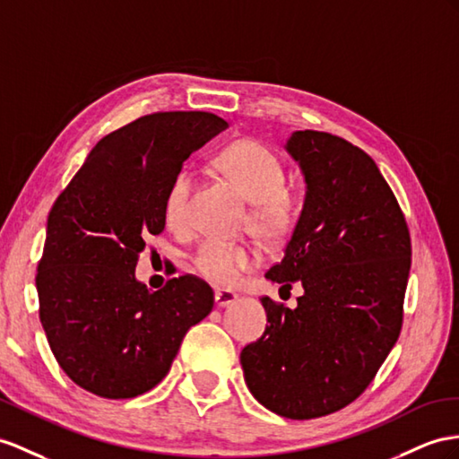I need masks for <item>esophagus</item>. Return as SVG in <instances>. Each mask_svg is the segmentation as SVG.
I'll return each mask as SVG.
<instances>
[{
    "mask_svg": "<svg viewBox=\"0 0 459 459\" xmlns=\"http://www.w3.org/2000/svg\"><path fill=\"white\" fill-rule=\"evenodd\" d=\"M237 299H238L237 292H232V290H229V289H217V290H215V302H217V307H229V304H232Z\"/></svg>",
    "mask_w": 459,
    "mask_h": 459,
    "instance_id": "obj_1",
    "label": "esophagus"
}]
</instances>
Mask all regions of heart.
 <instances>
[{
	"label": "heart",
	"instance_id": "obj_1",
	"mask_svg": "<svg viewBox=\"0 0 459 459\" xmlns=\"http://www.w3.org/2000/svg\"><path fill=\"white\" fill-rule=\"evenodd\" d=\"M215 169L250 202L248 227L260 238L277 240L295 225L299 202L285 186V167L272 149L252 139H240L221 149ZM194 178L187 170L176 172L164 195V219L170 227H184L190 219ZM197 272L219 287H232L255 264L248 246L207 240L194 257Z\"/></svg>",
	"mask_w": 459,
	"mask_h": 459
}]
</instances>
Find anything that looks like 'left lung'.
<instances>
[{"mask_svg": "<svg viewBox=\"0 0 459 459\" xmlns=\"http://www.w3.org/2000/svg\"><path fill=\"white\" fill-rule=\"evenodd\" d=\"M307 195L283 260L265 279L290 289L297 308L269 297L264 335L240 352L252 395L287 419L343 409L367 390L403 322L411 238L376 162L343 137L304 129L285 145Z\"/></svg>", "mask_w": 459, "mask_h": 459, "instance_id": "8db88e82", "label": "left lung"}]
</instances>
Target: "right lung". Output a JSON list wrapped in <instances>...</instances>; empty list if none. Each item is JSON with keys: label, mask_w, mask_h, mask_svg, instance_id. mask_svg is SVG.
I'll use <instances>...</instances> for the list:
<instances>
[{"label": "right lung", "mask_w": 459, "mask_h": 459, "mask_svg": "<svg viewBox=\"0 0 459 459\" xmlns=\"http://www.w3.org/2000/svg\"><path fill=\"white\" fill-rule=\"evenodd\" d=\"M209 112H155L102 137L57 195L37 290L62 370L83 390L129 399L169 374L182 339L213 310L205 281L182 275L151 292L135 279L164 195L194 151L227 129Z\"/></svg>", "instance_id": "1"}]
</instances>
